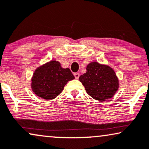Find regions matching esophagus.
I'll return each instance as SVG.
<instances>
[{"label":"esophagus","mask_w":149,"mask_h":149,"mask_svg":"<svg viewBox=\"0 0 149 149\" xmlns=\"http://www.w3.org/2000/svg\"><path fill=\"white\" fill-rule=\"evenodd\" d=\"M74 76H75V78H76V79H78L79 77H80V74H79L78 73H75Z\"/></svg>","instance_id":"esophagus-1"}]
</instances>
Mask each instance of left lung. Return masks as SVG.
Returning a JSON list of instances; mask_svg holds the SVG:
<instances>
[{
  "mask_svg": "<svg viewBox=\"0 0 149 149\" xmlns=\"http://www.w3.org/2000/svg\"><path fill=\"white\" fill-rule=\"evenodd\" d=\"M79 80L86 93L100 102L112 97L119 87L118 79L113 69L96 62L88 64L86 72L80 76Z\"/></svg>",
  "mask_w": 149,
  "mask_h": 149,
  "instance_id": "1",
  "label": "left lung"
}]
</instances>
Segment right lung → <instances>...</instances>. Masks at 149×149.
Wrapping results in <instances>:
<instances>
[{
	"instance_id": "add662e5",
	"label": "right lung",
	"mask_w": 149,
	"mask_h": 149,
	"mask_svg": "<svg viewBox=\"0 0 149 149\" xmlns=\"http://www.w3.org/2000/svg\"><path fill=\"white\" fill-rule=\"evenodd\" d=\"M74 78L70 69L62 68L59 62L52 61L35 71L31 79V88L38 96L52 100L63 91L68 81Z\"/></svg>"
}]
</instances>
